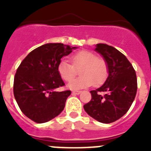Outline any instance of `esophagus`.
<instances>
[{
  "label": "esophagus",
  "mask_w": 151,
  "mask_h": 151,
  "mask_svg": "<svg viewBox=\"0 0 151 151\" xmlns=\"http://www.w3.org/2000/svg\"><path fill=\"white\" fill-rule=\"evenodd\" d=\"M81 93V91H73V92H72L73 94H80Z\"/></svg>",
  "instance_id": "34e87169"
}]
</instances>
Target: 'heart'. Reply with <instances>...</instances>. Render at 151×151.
Returning a JSON list of instances; mask_svg holds the SVG:
<instances>
[{"mask_svg": "<svg viewBox=\"0 0 151 151\" xmlns=\"http://www.w3.org/2000/svg\"><path fill=\"white\" fill-rule=\"evenodd\" d=\"M72 64L68 60H61L58 65V72L60 78L69 81L76 73V69L81 68L79 78L69 82L68 87L71 90H78L90 87L93 83L99 86L104 83L108 75V66L103 58H97L94 53L83 50L71 56Z\"/></svg>", "mask_w": 151, "mask_h": 151, "instance_id": "heart-1", "label": "heart"}]
</instances>
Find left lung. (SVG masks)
<instances>
[{"instance_id": "1", "label": "left lung", "mask_w": 151, "mask_h": 151, "mask_svg": "<svg viewBox=\"0 0 151 151\" xmlns=\"http://www.w3.org/2000/svg\"><path fill=\"white\" fill-rule=\"evenodd\" d=\"M95 51L107 63L108 77L101 87L91 91V101L83 108L97 121L110 124L124 116L132 104L137 89L136 73L127 58L114 47L97 44Z\"/></svg>"}]
</instances>
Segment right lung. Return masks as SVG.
Instances as JSON below:
<instances>
[{"mask_svg": "<svg viewBox=\"0 0 151 151\" xmlns=\"http://www.w3.org/2000/svg\"><path fill=\"white\" fill-rule=\"evenodd\" d=\"M76 48L60 43L44 44L29 53L17 68L14 95L21 111L33 121L47 122L64 110L71 92L56 91L64 85L58 65Z\"/></svg>", "mask_w": 151, "mask_h": 151, "instance_id": "1", "label": "right lung"}]
</instances>
